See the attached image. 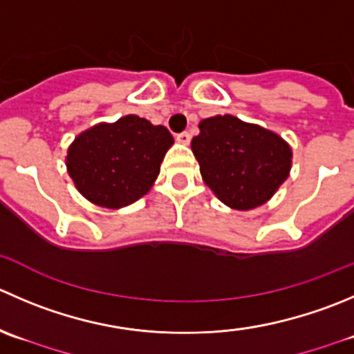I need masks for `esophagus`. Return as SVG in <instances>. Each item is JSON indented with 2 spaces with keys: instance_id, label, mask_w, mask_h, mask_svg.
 Returning a JSON list of instances; mask_svg holds the SVG:
<instances>
[{
  "instance_id": "1",
  "label": "esophagus",
  "mask_w": 354,
  "mask_h": 354,
  "mask_svg": "<svg viewBox=\"0 0 354 354\" xmlns=\"http://www.w3.org/2000/svg\"><path fill=\"white\" fill-rule=\"evenodd\" d=\"M176 140L180 143H183V145H188L192 140V135L188 131H183V133H180V135H176Z\"/></svg>"
}]
</instances>
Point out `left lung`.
I'll return each instance as SVG.
<instances>
[{"label":"left lung","instance_id":"1","mask_svg":"<svg viewBox=\"0 0 354 354\" xmlns=\"http://www.w3.org/2000/svg\"><path fill=\"white\" fill-rule=\"evenodd\" d=\"M192 150L205 185L226 205L249 211L264 204L287 180L292 152L275 133L233 115L198 124Z\"/></svg>","mask_w":354,"mask_h":354}]
</instances>
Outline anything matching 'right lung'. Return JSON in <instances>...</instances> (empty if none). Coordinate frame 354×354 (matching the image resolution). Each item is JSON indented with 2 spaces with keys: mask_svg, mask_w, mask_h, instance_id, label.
<instances>
[{
  "mask_svg": "<svg viewBox=\"0 0 354 354\" xmlns=\"http://www.w3.org/2000/svg\"><path fill=\"white\" fill-rule=\"evenodd\" d=\"M173 136L138 115L81 133L67 152L77 190L93 204L124 207L147 194L160 171Z\"/></svg>",
  "mask_w": 354,
  "mask_h": 354,
  "instance_id": "right-lung-1",
  "label": "right lung"
}]
</instances>
